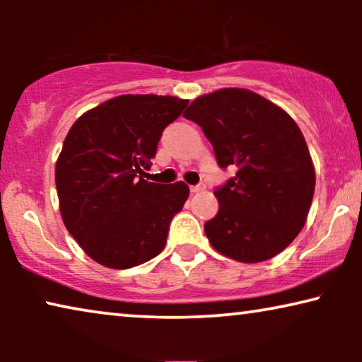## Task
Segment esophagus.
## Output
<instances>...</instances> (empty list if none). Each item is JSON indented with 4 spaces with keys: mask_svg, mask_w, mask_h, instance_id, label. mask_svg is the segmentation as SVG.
<instances>
[{
    "mask_svg": "<svg viewBox=\"0 0 362 362\" xmlns=\"http://www.w3.org/2000/svg\"><path fill=\"white\" fill-rule=\"evenodd\" d=\"M189 189H191L192 194H194V192H199V191L204 189V185H196V186H191Z\"/></svg>",
    "mask_w": 362,
    "mask_h": 362,
    "instance_id": "esophagus-1",
    "label": "esophagus"
}]
</instances>
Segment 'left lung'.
I'll use <instances>...</instances> for the list:
<instances>
[{
    "mask_svg": "<svg viewBox=\"0 0 362 362\" xmlns=\"http://www.w3.org/2000/svg\"><path fill=\"white\" fill-rule=\"evenodd\" d=\"M182 117L202 128L219 168L235 170L216 187L219 212L204 224L212 247L245 264L285 250L303 229L315 192L313 163L293 118L245 88L196 98Z\"/></svg>",
    "mask_w": 362,
    "mask_h": 362,
    "instance_id": "8db88e82",
    "label": "left lung"
}]
</instances>
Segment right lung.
I'll return each mask as SVG.
<instances>
[{
	"mask_svg": "<svg viewBox=\"0 0 362 362\" xmlns=\"http://www.w3.org/2000/svg\"><path fill=\"white\" fill-rule=\"evenodd\" d=\"M186 105L176 97L122 95L86 112L69 130L56 165L62 221L100 265L132 269L165 249L189 187L145 176L163 130Z\"/></svg>",
	"mask_w": 362,
	"mask_h": 362,
	"instance_id": "add662e5",
	"label": "right lung"
}]
</instances>
